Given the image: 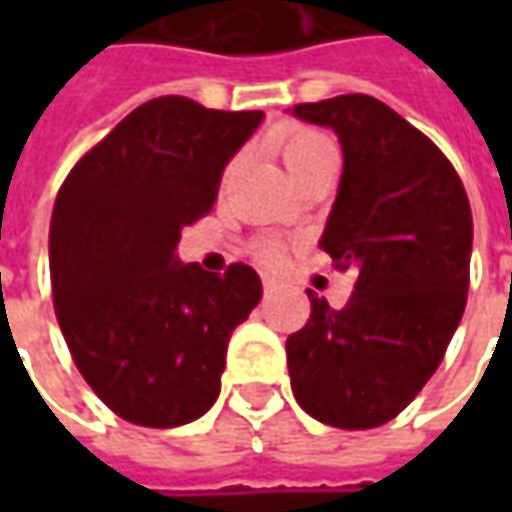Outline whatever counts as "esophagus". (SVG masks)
Segmentation results:
<instances>
[{"instance_id":"obj_1","label":"esophagus","mask_w":512,"mask_h":512,"mask_svg":"<svg viewBox=\"0 0 512 512\" xmlns=\"http://www.w3.org/2000/svg\"><path fill=\"white\" fill-rule=\"evenodd\" d=\"M262 287H265V293L270 296V293H276L279 290V285H276V279H270V276H262Z\"/></svg>"}]
</instances>
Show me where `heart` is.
I'll return each mask as SVG.
<instances>
[{
	"instance_id": "obj_1",
	"label": "heart",
	"mask_w": 512,
	"mask_h": 512,
	"mask_svg": "<svg viewBox=\"0 0 512 512\" xmlns=\"http://www.w3.org/2000/svg\"><path fill=\"white\" fill-rule=\"evenodd\" d=\"M279 153H282L290 173H299L307 165H313L319 156L336 153V142L327 133H322V130L296 128L290 130L285 139L279 142ZM256 259L265 262V265H276L282 259V247L276 245V242H259L256 245Z\"/></svg>"
}]
</instances>
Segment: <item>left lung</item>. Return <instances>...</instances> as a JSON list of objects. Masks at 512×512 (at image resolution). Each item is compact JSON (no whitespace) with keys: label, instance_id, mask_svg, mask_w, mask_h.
I'll return each instance as SVG.
<instances>
[{"label":"left lung","instance_id":"1","mask_svg":"<svg viewBox=\"0 0 512 512\" xmlns=\"http://www.w3.org/2000/svg\"><path fill=\"white\" fill-rule=\"evenodd\" d=\"M293 113L342 142V185L319 245L336 270L359 276L342 310L307 290L310 319L285 344L290 384L313 419L370 430L419 396L462 322L470 202L450 159L379 99L347 93Z\"/></svg>","mask_w":512,"mask_h":512}]
</instances>
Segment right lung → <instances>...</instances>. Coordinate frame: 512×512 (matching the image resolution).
<instances>
[{
    "instance_id": "obj_1",
    "label": "right lung",
    "mask_w": 512,
    "mask_h": 512,
    "mask_svg": "<svg viewBox=\"0 0 512 512\" xmlns=\"http://www.w3.org/2000/svg\"><path fill=\"white\" fill-rule=\"evenodd\" d=\"M262 110L159 96L73 165L50 216L53 310L90 390L142 427L210 410L230 333L262 299L259 273H207L173 250L216 202L222 170Z\"/></svg>"
}]
</instances>
